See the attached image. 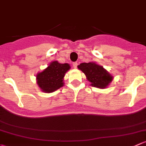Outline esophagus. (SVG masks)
<instances>
[{
  "instance_id": "34e87169",
  "label": "esophagus",
  "mask_w": 146,
  "mask_h": 146,
  "mask_svg": "<svg viewBox=\"0 0 146 146\" xmlns=\"http://www.w3.org/2000/svg\"><path fill=\"white\" fill-rule=\"evenodd\" d=\"M77 66H78V63L77 62L73 63V68H77Z\"/></svg>"
}]
</instances>
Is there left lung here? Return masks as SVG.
I'll return each instance as SVG.
<instances>
[{
	"label": "left lung",
	"instance_id": "1",
	"mask_svg": "<svg viewBox=\"0 0 146 146\" xmlns=\"http://www.w3.org/2000/svg\"><path fill=\"white\" fill-rule=\"evenodd\" d=\"M78 68L85 73L87 80L91 82L90 85L99 89H106L113 81V76L102 66L94 61L82 63Z\"/></svg>",
	"mask_w": 146,
	"mask_h": 146
}]
</instances>
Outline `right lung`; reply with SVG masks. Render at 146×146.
<instances>
[{
  "label": "right lung",
  "instance_id": "obj_1",
  "mask_svg": "<svg viewBox=\"0 0 146 146\" xmlns=\"http://www.w3.org/2000/svg\"><path fill=\"white\" fill-rule=\"evenodd\" d=\"M70 68V65L67 63L52 61L47 68L36 75L37 85L43 92H53L64 85V76Z\"/></svg>",
  "mask_w": 146,
  "mask_h": 146
}]
</instances>
